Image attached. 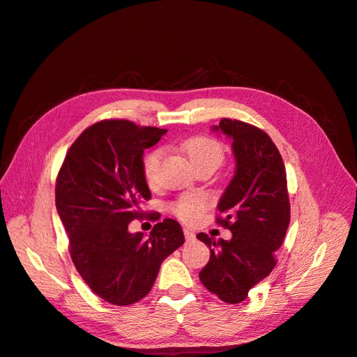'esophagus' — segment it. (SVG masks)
I'll use <instances>...</instances> for the list:
<instances>
[{"label": "esophagus", "instance_id": "1", "mask_svg": "<svg viewBox=\"0 0 357 357\" xmlns=\"http://www.w3.org/2000/svg\"><path fill=\"white\" fill-rule=\"evenodd\" d=\"M183 233H185V237H186V240H194L195 238V233H192L190 229H183Z\"/></svg>", "mask_w": 357, "mask_h": 357}]
</instances>
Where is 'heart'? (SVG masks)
Listing matches in <instances>:
<instances>
[{"label": "heart", "mask_w": 357, "mask_h": 357, "mask_svg": "<svg viewBox=\"0 0 357 357\" xmlns=\"http://www.w3.org/2000/svg\"><path fill=\"white\" fill-rule=\"evenodd\" d=\"M183 150H185L189 162L194 165L195 169L204 165L218 168L225 158L222 144L215 138L207 137V135H197V137L189 138L183 144ZM162 158V149H153L142 158V174L150 186L158 181ZM207 206L208 199L204 195H183L171 202L169 211L177 219H180L181 222L194 224L204 213Z\"/></svg>", "instance_id": "b5f03b06"}]
</instances>
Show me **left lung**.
I'll return each instance as SVG.
<instances>
[{
	"mask_svg": "<svg viewBox=\"0 0 357 357\" xmlns=\"http://www.w3.org/2000/svg\"><path fill=\"white\" fill-rule=\"evenodd\" d=\"M233 139L236 174L219 201V225L233 238L215 242L197 234L210 249L199 279L227 303H240L250 288L273 271L275 252L290 225V198L281 153L268 135L254 124L222 119L215 130Z\"/></svg>",
	"mask_w": 357,
	"mask_h": 357,
	"instance_id": "obj_1",
	"label": "left lung"
}]
</instances>
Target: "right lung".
I'll list each match as a JSON object with an SVG mask.
<instances>
[{
	"label": "right lung",
	"mask_w": 357,
	"mask_h": 357,
	"mask_svg": "<svg viewBox=\"0 0 357 357\" xmlns=\"http://www.w3.org/2000/svg\"><path fill=\"white\" fill-rule=\"evenodd\" d=\"M165 132L129 120L94 123L72 144L56 176L55 206L72 261L91 291L112 305L146 297L163 259L185 242L174 219L158 222L147 238L128 231L151 198L142 174L144 150Z\"/></svg>",
	"instance_id": "right-lung-1"
}]
</instances>
